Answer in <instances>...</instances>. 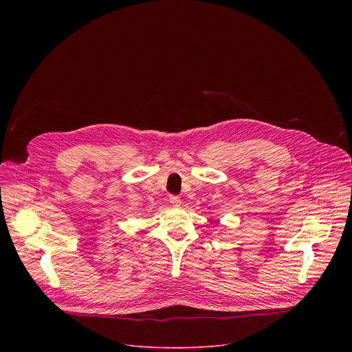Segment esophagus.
<instances>
[{
    "label": "esophagus",
    "instance_id": "1",
    "mask_svg": "<svg viewBox=\"0 0 352 352\" xmlns=\"http://www.w3.org/2000/svg\"><path fill=\"white\" fill-rule=\"evenodd\" d=\"M170 204H171L173 206H179V205H181V199H179V196L171 195V196H170Z\"/></svg>",
    "mask_w": 352,
    "mask_h": 352
}]
</instances>
